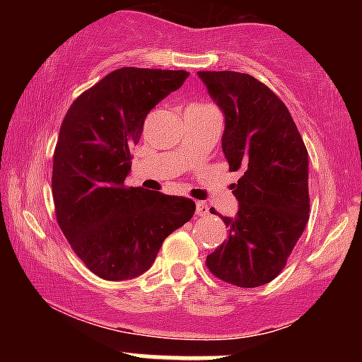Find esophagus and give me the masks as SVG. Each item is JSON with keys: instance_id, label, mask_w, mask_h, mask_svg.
<instances>
[{"instance_id": "34e87169", "label": "esophagus", "mask_w": 362, "mask_h": 362, "mask_svg": "<svg viewBox=\"0 0 362 362\" xmlns=\"http://www.w3.org/2000/svg\"><path fill=\"white\" fill-rule=\"evenodd\" d=\"M209 214V207L204 202H195V216L197 218H201V216H206Z\"/></svg>"}]
</instances>
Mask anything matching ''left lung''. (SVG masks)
<instances>
[{
	"label": "left lung",
	"mask_w": 362,
	"mask_h": 362,
	"mask_svg": "<svg viewBox=\"0 0 362 362\" xmlns=\"http://www.w3.org/2000/svg\"><path fill=\"white\" fill-rule=\"evenodd\" d=\"M199 78L224 112L230 170L243 172L231 184L238 214L221 218L228 238L206 265L228 284L257 288L279 276L308 223V151L288 107L267 85L236 71H199Z\"/></svg>",
	"instance_id": "obj_1"
}]
</instances>
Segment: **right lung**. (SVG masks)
<instances>
[{
  "mask_svg": "<svg viewBox=\"0 0 362 362\" xmlns=\"http://www.w3.org/2000/svg\"><path fill=\"white\" fill-rule=\"evenodd\" d=\"M187 76L182 69H115L62 119L52 160L56 219L73 252L102 279L148 271L165 238L194 216L192 199L124 184L149 110Z\"/></svg>",
  "mask_w": 362,
  "mask_h": 362,
  "instance_id": "obj_1",
  "label": "right lung"
}]
</instances>
